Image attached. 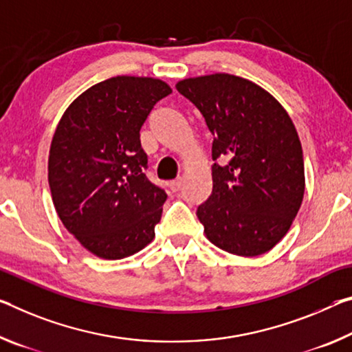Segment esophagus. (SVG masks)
Masks as SVG:
<instances>
[{"label":"esophagus","mask_w":352,"mask_h":352,"mask_svg":"<svg viewBox=\"0 0 352 352\" xmlns=\"http://www.w3.org/2000/svg\"><path fill=\"white\" fill-rule=\"evenodd\" d=\"M182 185H183L182 178H177V180L169 183V188H170L172 192H178V191H180V189H182Z\"/></svg>","instance_id":"obj_1"}]
</instances>
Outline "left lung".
Here are the masks:
<instances>
[{
  "mask_svg": "<svg viewBox=\"0 0 352 352\" xmlns=\"http://www.w3.org/2000/svg\"><path fill=\"white\" fill-rule=\"evenodd\" d=\"M213 135V191L199 205L206 238L256 256L285 236L304 197L302 147L282 104L255 82L214 74L177 82Z\"/></svg>",
  "mask_w": 352,
  "mask_h": 352,
  "instance_id": "8db88e82",
  "label": "left lung"
}]
</instances>
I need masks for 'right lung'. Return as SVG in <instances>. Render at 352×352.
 Instances as JSON below:
<instances>
[{
  "mask_svg": "<svg viewBox=\"0 0 352 352\" xmlns=\"http://www.w3.org/2000/svg\"><path fill=\"white\" fill-rule=\"evenodd\" d=\"M170 92L155 78H109L82 92L56 128L48 158L54 208L100 258H125L155 236L167 194L146 175L139 131Z\"/></svg>",
  "mask_w": 352,
  "mask_h": 352,
  "instance_id": "right-lung-1",
  "label": "right lung"
}]
</instances>
